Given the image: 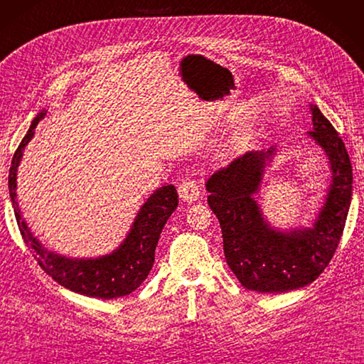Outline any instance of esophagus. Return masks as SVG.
Listing matches in <instances>:
<instances>
[{"mask_svg":"<svg viewBox=\"0 0 364 364\" xmlns=\"http://www.w3.org/2000/svg\"><path fill=\"white\" fill-rule=\"evenodd\" d=\"M178 195L180 198L184 201V203H195L198 198H200V189H198V184L197 181L193 180H189L186 178L180 183V188H178Z\"/></svg>","mask_w":364,"mask_h":364,"instance_id":"34e87169","label":"esophagus"}]
</instances>
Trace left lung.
<instances>
[{
	"mask_svg": "<svg viewBox=\"0 0 364 364\" xmlns=\"http://www.w3.org/2000/svg\"><path fill=\"white\" fill-rule=\"evenodd\" d=\"M312 130L329 164L331 181L311 228L282 230L267 221L255 197L266 167L278 149L252 151L237 158L206 183L230 271L249 291L282 294L312 283L332 259L346 225L352 200V166L337 130L311 105Z\"/></svg>",
	"mask_w": 364,
	"mask_h": 364,
	"instance_id": "1",
	"label": "left lung"
}]
</instances>
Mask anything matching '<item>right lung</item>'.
Segmentation results:
<instances>
[{"label":"right lung","instance_id":"add662e5","mask_svg":"<svg viewBox=\"0 0 364 364\" xmlns=\"http://www.w3.org/2000/svg\"><path fill=\"white\" fill-rule=\"evenodd\" d=\"M46 112V109L41 110L33 118L21 144L16 149L9 171V195L24 243L29 246L43 271L72 292L102 300L132 294L151 272L161 230L178 206V193L175 186L167 184L158 188L144 201L126 238L110 254L95 258H72L53 252L32 234L16 200L18 166L21 163L26 146L35 135V127L44 118Z\"/></svg>","mask_w":364,"mask_h":364}]
</instances>
